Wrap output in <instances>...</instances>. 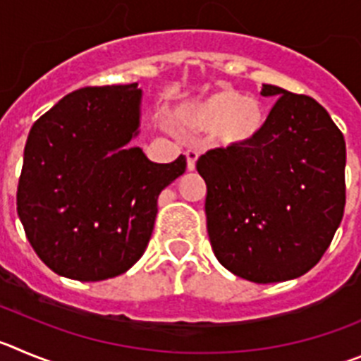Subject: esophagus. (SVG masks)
I'll list each match as a JSON object with an SVG mask.
<instances>
[{
    "label": "esophagus",
    "instance_id": "1",
    "mask_svg": "<svg viewBox=\"0 0 361 361\" xmlns=\"http://www.w3.org/2000/svg\"><path fill=\"white\" fill-rule=\"evenodd\" d=\"M185 157H187V169L188 171H194L196 169V161H197V151H194V149H188L187 152H185Z\"/></svg>",
    "mask_w": 361,
    "mask_h": 361
}]
</instances>
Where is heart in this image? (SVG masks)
<instances>
[{
  "label": "heart",
  "mask_w": 361,
  "mask_h": 361,
  "mask_svg": "<svg viewBox=\"0 0 361 361\" xmlns=\"http://www.w3.org/2000/svg\"><path fill=\"white\" fill-rule=\"evenodd\" d=\"M269 113L257 97H246L239 90L223 87L200 102L188 106L183 122L196 131H216L228 147H250L257 144L268 128Z\"/></svg>",
  "instance_id": "obj_1"
}]
</instances>
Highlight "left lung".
Segmentation results:
<instances>
[{
    "instance_id": "1",
    "label": "left lung",
    "mask_w": 361,
    "mask_h": 361,
    "mask_svg": "<svg viewBox=\"0 0 361 361\" xmlns=\"http://www.w3.org/2000/svg\"><path fill=\"white\" fill-rule=\"evenodd\" d=\"M279 97L250 147L201 154L207 230L217 261L257 284L307 274L333 241L345 209V140L307 95L262 84Z\"/></svg>"
}]
</instances>
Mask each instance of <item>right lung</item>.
<instances>
[{
  "label": "right lung",
  "instance_id": "add662e5",
  "mask_svg": "<svg viewBox=\"0 0 361 361\" xmlns=\"http://www.w3.org/2000/svg\"><path fill=\"white\" fill-rule=\"evenodd\" d=\"M138 84L90 86L63 97L28 133L18 216L39 259L57 275L95 282L144 255L158 196L185 173L183 154L154 164L140 147Z\"/></svg>",
  "mask_w": 361,
  "mask_h": 361
}]
</instances>
